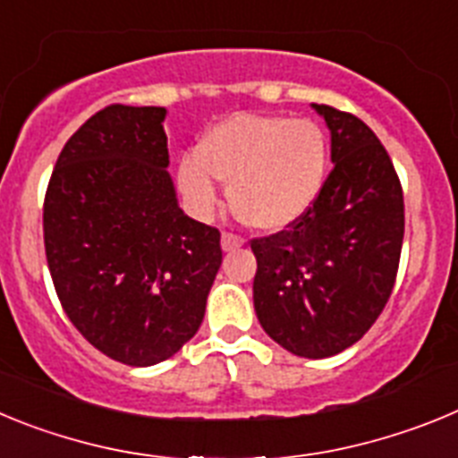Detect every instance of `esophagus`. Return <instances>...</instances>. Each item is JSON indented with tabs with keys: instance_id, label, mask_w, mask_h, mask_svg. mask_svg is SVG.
<instances>
[{
	"instance_id": "esophagus-1",
	"label": "esophagus",
	"mask_w": 458,
	"mask_h": 458,
	"mask_svg": "<svg viewBox=\"0 0 458 458\" xmlns=\"http://www.w3.org/2000/svg\"><path fill=\"white\" fill-rule=\"evenodd\" d=\"M242 238L241 236H236V233H232V232H225L222 233V250H225V252H233V250H238V248H242Z\"/></svg>"
}]
</instances>
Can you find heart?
<instances>
[{
    "instance_id": "b5f03b06",
    "label": "heart",
    "mask_w": 458,
    "mask_h": 458,
    "mask_svg": "<svg viewBox=\"0 0 458 458\" xmlns=\"http://www.w3.org/2000/svg\"><path fill=\"white\" fill-rule=\"evenodd\" d=\"M326 132L310 119L233 114L210 128L179 163L185 201L206 216L220 206V181L242 225L282 232L314 206L327 174Z\"/></svg>"
}]
</instances>
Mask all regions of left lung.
Listing matches in <instances>:
<instances>
[{
  "instance_id": "8db88e82",
  "label": "left lung",
  "mask_w": 458,
  "mask_h": 458,
  "mask_svg": "<svg viewBox=\"0 0 458 458\" xmlns=\"http://www.w3.org/2000/svg\"><path fill=\"white\" fill-rule=\"evenodd\" d=\"M330 128L333 172L301 220L252 238L254 310L270 339L301 358H330L358 342L394 289L403 192L365 121L314 105Z\"/></svg>"
}]
</instances>
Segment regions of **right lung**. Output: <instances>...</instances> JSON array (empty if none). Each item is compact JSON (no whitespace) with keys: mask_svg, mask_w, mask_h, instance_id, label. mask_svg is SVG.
I'll return each instance as SVG.
<instances>
[{"mask_svg":"<svg viewBox=\"0 0 458 458\" xmlns=\"http://www.w3.org/2000/svg\"><path fill=\"white\" fill-rule=\"evenodd\" d=\"M165 107L107 105L62 148L43 204L55 291L107 358L151 367L204 321L222 264L220 232L179 208Z\"/></svg>","mask_w":458,"mask_h":458,"instance_id":"right-lung-1","label":"right lung"}]
</instances>
